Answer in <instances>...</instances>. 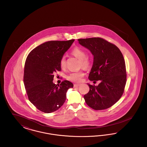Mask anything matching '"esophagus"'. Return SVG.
<instances>
[{
	"instance_id": "1",
	"label": "esophagus",
	"mask_w": 147,
	"mask_h": 147,
	"mask_svg": "<svg viewBox=\"0 0 147 147\" xmlns=\"http://www.w3.org/2000/svg\"><path fill=\"white\" fill-rule=\"evenodd\" d=\"M79 85V84H74V88H78Z\"/></svg>"
}]
</instances>
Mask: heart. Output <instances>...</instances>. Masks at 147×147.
I'll list each match as a JSON object with an SVG mask.
<instances>
[{
	"label": "heart",
	"instance_id": "obj_1",
	"mask_svg": "<svg viewBox=\"0 0 147 147\" xmlns=\"http://www.w3.org/2000/svg\"><path fill=\"white\" fill-rule=\"evenodd\" d=\"M72 55L76 57L79 60V64L82 66L84 69H88L91 65V60L87 56V53L86 51L80 48V47H75L71 52ZM66 64V59L64 56L62 57L60 61V66L63 69L65 67ZM84 76V73L81 71H77V72H72L70 73L68 76L67 79L73 82L79 83L81 82L82 77Z\"/></svg>",
	"mask_w": 147,
	"mask_h": 147
}]
</instances>
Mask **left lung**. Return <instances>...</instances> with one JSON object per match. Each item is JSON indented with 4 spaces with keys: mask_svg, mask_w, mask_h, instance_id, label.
Listing matches in <instances>:
<instances>
[{
    "mask_svg": "<svg viewBox=\"0 0 147 147\" xmlns=\"http://www.w3.org/2000/svg\"><path fill=\"white\" fill-rule=\"evenodd\" d=\"M78 41L94 56L89 80L101 81L98 86L88 84L90 90L84 95L85 101L94 110L108 109L119 101L126 85V65L123 55L116 46L102 38Z\"/></svg>",
    "mask_w": 147,
    "mask_h": 147,
    "instance_id": "left-lung-1",
    "label": "left lung"
}]
</instances>
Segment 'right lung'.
I'll return each instance as SVG.
<instances>
[{"instance_id":"add662e5","label":"right lung","mask_w":147,"mask_h":147,"mask_svg":"<svg viewBox=\"0 0 147 147\" xmlns=\"http://www.w3.org/2000/svg\"><path fill=\"white\" fill-rule=\"evenodd\" d=\"M74 40L51 41L32 49L26 58L24 83L30 101L45 113L57 111L64 103L73 84L68 80L54 84V74L61 71L60 61Z\"/></svg>"}]
</instances>
